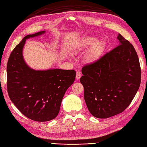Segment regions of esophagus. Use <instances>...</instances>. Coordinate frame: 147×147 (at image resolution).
Returning <instances> with one entry per match:
<instances>
[{
	"mask_svg": "<svg viewBox=\"0 0 147 147\" xmlns=\"http://www.w3.org/2000/svg\"><path fill=\"white\" fill-rule=\"evenodd\" d=\"M80 77H81V74H80V71H77V72H76V79L77 80H79L80 78Z\"/></svg>",
	"mask_w": 147,
	"mask_h": 147,
	"instance_id": "esophagus-1",
	"label": "esophagus"
}]
</instances>
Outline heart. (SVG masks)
Masks as SVG:
<instances>
[{"label": "heart", "mask_w": 147, "mask_h": 147, "mask_svg": "<svg viewBox=\"0 0 147 147\" xmlns=\"http://www.w3.org/2000/svg\"><path fill=\"white\" fill-rule=\"evenodd\" d=\"M87 49L83 60L85 63L92 65L98 61L102 57L105 50V43L102 40H96V38L94 36L84 37L71 47V53L79 55Z\"/></svg>", "instance_id": "1"}]
</instances>
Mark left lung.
<instances>
[{
    "instance_id": "left-lung-1",
    "label": "left lung",
    "mask_w": 147,
    "mask_h": 147,
    "mask_svg": "<svg viewBox=\"0 0 147 147\" xmlns=\"http://www.w3.org/2000/svg\"><path fill=\"white\" fill-rule=\"evenodd\" d=\"M119 45L96 63L84 66L80 82L89 112L97 118L122 113L134 98L141 82L138 57L133 45L118 34Z\"/></svg>"
}]
</instances>
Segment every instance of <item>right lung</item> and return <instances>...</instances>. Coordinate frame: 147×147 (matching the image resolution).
Masks as SVG:
<instances>
[{
	"mask_svg": "<svg viewBox=\"0 0 147 147\" xmlns=\"http://www.w3.org/2000/svg\"><path fill=\"white\" fill-rule=\"evenodd\" d=\"M45 31L28 34L13 50L7 65V87L12 102L22 114L39 122L55 119L65 93L76 79L74 70H34L28 66L22 51L26 40Z\"/></svg>",
	"mask_w": 147,
	"mask_h": 147,
	"instance_id": "obj_1",
	"label": "right lung"
}]
</instances>
